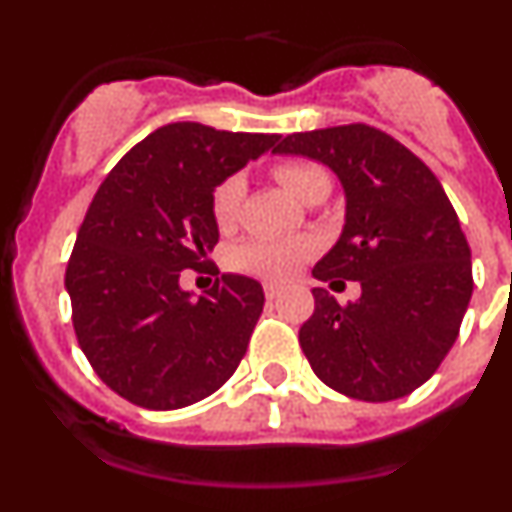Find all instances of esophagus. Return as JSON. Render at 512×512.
I'll list each match as a JSON object with an SVG mask.
<instances>
[{
  "label": "esophagus",
  "instance_id": "34e87169",
  "mask_svg": "<svg viewBox=\"0 0 512 512\" xmlns=\"http://www.w3.org/2000/svg\"><path fill=\"white\" fill-rule=\"evenodd\" d=\"M262 289H265V297L267 299L280 297V292H282V287L280 285H272V282H265V285H262Z\"/></svg>",
  "mask_w": 512,
  "mask_h": 512
}]
</instances>
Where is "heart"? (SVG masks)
Returning a JSON list of instances; mask_svg holds the SVG:
<instances>
[{
  "label": "heart",
  "instance_id": "1",
  "mask_svg": "<svg viewBox=\"0 0 512 512\" xmlns=\"http://www.w3.org/2000/svg\"><path fill=\"white\" fill-rule=\"evenodd\" d=\"M272 175L282 183L294 198L309 200L317 190L329 188V175L324 168L309 160H282L272 165ZM242 200H245V178L227 175L213 188L210 195V213L218 227H232L240 218ZM314 252L309 237H252L240 242L227 255V265L245 275L267 277V280H285L294 275L304 260Z\"/></svg>",
  "mask_w": 512,
  "mask_h": 512
}]
</instances>
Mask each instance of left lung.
I'll use <instances>...</instances> for the list:
<instances>
[{"label": "left lung", "instance_id": "obj_1", "mask_svg": "<svg viewBox=\"0 0 512 512\" xmlns=\"http://www.w3.org/2000/svg\"><path fill=\"white\" fill-rule=\"evenodd\" d=\"M275 153H299L339 175L347 225L314 265L322 282L356 280L361 299L339 304L314 287L299 347L314 374L344 396H409L446 359L473 292L471 247L458 215L421 158L366 123L292 133Z\"/></svg>", "mask_w": 512, "mask_h": 512}]
</instances>
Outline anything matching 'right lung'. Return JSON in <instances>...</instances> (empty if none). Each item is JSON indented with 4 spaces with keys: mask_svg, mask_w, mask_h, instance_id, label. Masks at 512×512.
Listing matches in <instances>:
<instances>
[{
    "mask_svg": "<svg viewBox=\"0 0 512 512\" xmlns=\"http://www.w3.org/2000/svg\"><path fill=\"white\" fill-rule=\"evenodd\" d=\"M277 133L168 123L131 148L98 185L66 267L71 322L98 379L131 404L173 411L235 374L262 314L252 277L223 275L198 299L183 270L218 272L210 195L260 158Z\"/></svg>",
    "mask_w": 512,
    "mask_h": 512,
    "instance_id": "1",
    "label": "right lung"
}]
</instances>
